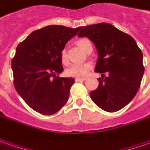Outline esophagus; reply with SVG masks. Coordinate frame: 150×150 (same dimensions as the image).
<instances>
[{"instance_id": "1", "label": "esophagus", "mask_w": 150, "mask_h": 150, "mask_svg": "<svg viewBox=\"0 0 150 150\" xmlns=\"http://www.w3.org/2000/svg\"><path fill=\"white\" fill-rule=\"evenodd\" d=\"M86 79L85 78H75V82H80V81H84Z\"/></svg>"}]
</instances>
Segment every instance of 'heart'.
Instances as JSON below:
<instances>
[{"label":"heart","instance_id":"1","mask_svg":"<svg viewBox=\"0 0 150 150\" xmlns=\"http://www.w3.org/2000/svg\"><path fill=\"white\" fill-rule=\"evenodd\" d=\"M76 44L84 52H87L88 50L92 46V44L90 42V40L87 38L79 39V40H77ZM61 60L62 62V63H64V64L67 63V53H66L65 50H62L61 52ZM91 68H92V65L90 63L72 64L67 70V74L69 76H72V77L83 78L88 74Z\"/></svg>","mask_w":150,"mask_h":150}]
</instances>
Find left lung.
<instances>
[{
    "mask_svg": "<svg viewBox=\"0 0 150 150\" xmlns=\"http://www.w3.org/2000/svg\"><path fill=\"white\" fill-rule=\"evenodd\" d=\"M79 37H88L96 46L95 71L102 73L99 85L90 93L98 107L116 112L130 103L139 90L144 71L143 54L131 35L106 23L81 27ZM106 72L107 76L103 78Z\"/></svg>",
    "mask_w": 150,
    "mask_h": 150,
    "instance_id": "obj_1",
    "label": "left lung"
}]
</instances>
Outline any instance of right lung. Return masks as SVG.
I'll return each mask as SVG.
<instances>
[{"instance_id":"right-lung-1","label":"right lung","mask_w":150,"mask_h":150,"mask_svg":"<svg viewBox=\"0 0 150 150\" xmlns=\"http://www.w3.org/2000/svg\"><path fill=\"white\" fill-rule=\"evenodd\" d=\"M81 27L50 25L31 32L16 49L11 67L17 93L34 110L55 114L69 98L73 78H59L63 71L61 52Z\"/></svg>"}]
</instances>
